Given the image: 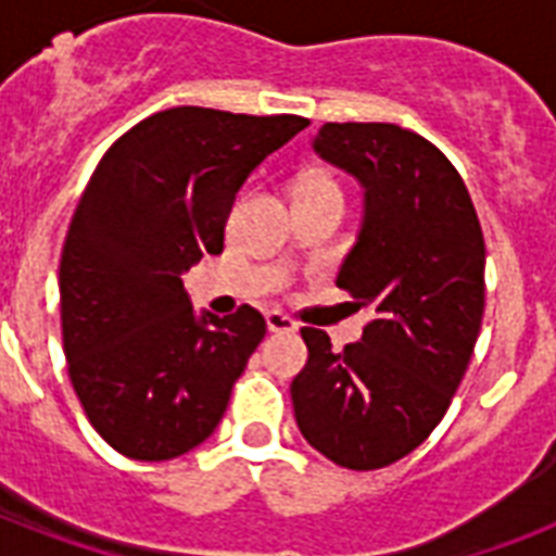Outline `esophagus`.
I'll return each mask as SVG.
<instances>
[{"label": "esophagus", "instance_id": "esophagus-1", "mask_svg": "<svg viewBox=\"0 0 556 556\" xmlns=\"http://www.w3.org/2000/svg\"><path fill=\"white\" fill-rule=\"evenodd\" d=\"M265 323H268V331H274V334H291V331H296V323L282 312H268L265 314Z\"/></svg>", "mask_w": 556, "mask_h": 556}]
</instances>
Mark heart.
Returning a JSON list of instances; mask_svg holds the SVG:
<instances>
[{
	"mask_svg": "<svg viewBox=\"0 0 556 556\" xmlns=\"http://www.w3.org/2000/svg\"><path fill=\"white\" fill-rule=\"evenodd\" d=\"M300 195H323V199H338L343 201V187H340L338 178L331 176H314L308 178L300 190Z\"/></svg>",
	"mask_w": 556,
	"mask_h": 556,
	"instance_id": "b5f03b06",
	"label": "heart"
}]
</instances>
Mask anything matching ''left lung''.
Segmentation results:
<instances>
[{
  "instance_id": "obj_1",
  "label": "left lung",
  "mask_w": 556,
  "mask_h": 556,
  "mask_svg": "<svg viewBox=\"0 0 556 556\" xmlns=\"http://www.w3.org/2000/svg\"><path fill=\"white\" fill-rule=\"evenodd\" d=\"M314 150L366 187L364 227L338 288L371 308L343 352L308 329V364L291 383L314 450L349 470L413 453L447 413L484 314V236L458 169L395 124H323Z\"/></svg>"
}]
</instances>
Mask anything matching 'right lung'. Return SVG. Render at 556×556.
I'll list each match as a JSON object with an SVG mask.
<instances>
[{
    "label": "right lung",
    "mask_w": 556,
    "mask_h": 556,
    "mask_svg": "<svg viewBox=\"0 0 556 556\" xmlns=\"http://www.w3.org/2000/svg\"><path fill=\"white\" fill-rule=\"evenodd\" d=\"M300 115L176 106L121 135L91 173L60 256L68 378L91 427L138 462L216 430L265 317H195L181 274L222 253L244 178L303 132Z\"/></svg>",
    "instance_id": "1"
}]
</instances>
